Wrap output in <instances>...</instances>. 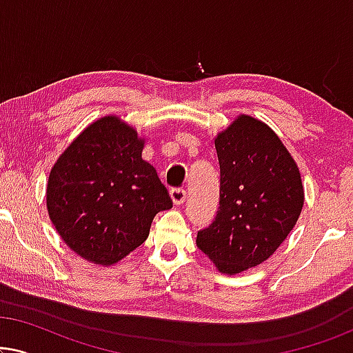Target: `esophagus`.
I'll use <instances>...</instances> for the list:
<instances>
[{"label":"esophagus","instance_id":"obj_1","mask_svg":"<svg viewBox=\"0 0 353 353\" xmlns=\"http://www.w3.org/2000/svg\"><path fill=\"white\" fill-rule=\"evenodd\" d=\"M170 197H172L173 204L180 205L186 199V191L183 190V188H172V190H170Z\"/></svg>","mask_w":353,"mask_h":353}]
</instances>
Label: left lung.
<instances>
[{"label":"left lung","instance_id":"1","mask_svg":"<svg viewBox=\"0 0 353 353\" xmlns=\"http://www.w3.org/2000/svg\"><path fill=\"white\" fill-rule=\"evenodd\" d=\"M220 207L196 244L221 273L267 260L288 238L303 205L299 168L273 130L241 115L215 139Z\"/></svg>","mask_w":353,"mask_h":353}]
</instances>
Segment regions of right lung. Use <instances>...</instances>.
I'll return each instance as SVG.
<instances>
[{"mask_svg": "<svg viewBox=\"0 0 353 353\" xmlns=\"http://www.w3.org/2000/svg\"><path fill=\"white\" fill-rule=\"evenodd\" d=\"M144 141L119 117L77 137L52 167L48 214L64 243L90 262L112 265L146 241L156 214L172 207Z\"/></svg>", "mask_w": 353, "mask_h": 353, "instance_id": "1", "label": "right lung"}]
</instances>
